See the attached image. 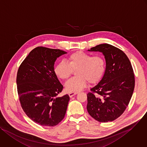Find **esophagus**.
<instances>
[{
	"mask_svg": "<svg viewBox=\"0 0 147 147\" xmlns=\"http://www.w3.org/2000/svg\"><path fill=\"white\" fill-rule=\"evenodd\" d=\"M78 93V92H71V93H69V96L70 97H72V96L77 94Z\"/></svg>",
	"mask_w": 147,
	"mask_h": 147,
	"instance_id": "34e87169",
	"label": "esophagus"
}]
</instances>
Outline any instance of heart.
I'll return each instance as SVG.
<instances>
[{
	"label": "heart",
	"instance_id": "heart-1",
	"mask_svg": "<svg viewBox=\"0 0 147 147\" xmlns=\"http://www.w3.org/2000/svg\"><path fill=\"white\" fill-rule=\"evenodd\" d=\"M105 68V61L101 55L92 56V54L81 51L71 54L67 62L62 60L54 68L55 75L61 79H67L75 70L76 76L70 79L65 84L69 92H78L86 86L87 81L93 84L102 77Z\"/></svg>",
	"mask_w": 147,
	"mask_h": 147
}]
</instances>
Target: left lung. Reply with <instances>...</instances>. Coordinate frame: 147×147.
Instances as JSON below:
<instances>
[{"instance_id": "left-lung-1", "label": "left lung", "mask_w": 147, "mask_h": 147, "mask_svg": "<svg viewBox=\"0 0 147 147\" xmlns=\"http://www.w3.org/2000/svg\"><path fill=\"white\" fill-rule=\"evenodd\" d=\"M88 51L102 53L106 67L101 80L87 94V111L98 122L113 121L125 111L133 93L135 79L131 64L123 51L107 43Z\"/></svg>"}]
</instances>
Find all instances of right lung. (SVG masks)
<instances>
[{"mask_svg": "<svg viewBox=\"0 0 147 147\" xmlns=\"http://www.w3.org/2000/svg\"><path fill=\"white\" fill-rule=\"evenodd\" d=\"M66 53L60 49L38 47L18 68L16 81L21 105L29 118L40 125L54 126L65 116L69 97H56L63 86L54 65L57 58Z\"/></svg>", "mask_w": 147, "mask_h": 147, "instance_id": "obj_1", "label": "right lung"}]
</instances>
